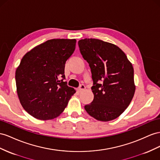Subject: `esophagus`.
Returning <instances> with one entry per match:
<instances>
[{
  "label": "esophagus",
  "mask_w": 160,
  "mask_h": 160,
  "mask_svg": "<svg viewBox=\"0 0 160 160\" xmlns=\"http://www.w3.org/2000/svg\"><path fill=\"white\" fill-rule=\"evenodd\" d=\"M85 89V86L83 84H81V85H80V86L78 88V89H77V90H78L79 92H81L83 90H84Z\"/></svg>",
  "instance_id": "1"
}]
</instances>
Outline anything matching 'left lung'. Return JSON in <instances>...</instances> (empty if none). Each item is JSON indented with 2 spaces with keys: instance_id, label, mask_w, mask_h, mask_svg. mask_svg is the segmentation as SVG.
I'll use <instances>...</instances> for the list:
<instances>
[{
  "instance_id": "left-lung-1",
  "label": "left lung",
  "mask_w": 160,
  "mask_h": 160,
  "mask_svg": "<svg viewBox=\"0 0 160 160\" xmlns=\"http://www.w3.org/2000/svg\"><path fill=\"white\" fill-rule=\"evenodd\" d=\"M78 45L93 80V100L85 110L98 120H114L127 108L135 94L132 64L124 52L111 43L85 38Z\"/></svg>"
}]
</instances>
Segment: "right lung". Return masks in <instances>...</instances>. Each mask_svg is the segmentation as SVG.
I'll return each mask as SVG.
<instances>
[{
	"instance_id": "add662e5",
	"label": "right lung",
	"mask_w": 160,
	"mask_h": 160,
	"mask_svg": "<svg viewBox=\"0 0 160 160\" xmlns=\"http://www.w3.org/2000/svg\"><path fill=\"white\" fill-rule=\"evenodd\" d=\"M75 45V39H52L21 59L15 72L17 92L21 106L33 117L44 120L57 117L76 92L64 81L65 63Z\"/></svg>"
}]
</instances>
